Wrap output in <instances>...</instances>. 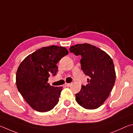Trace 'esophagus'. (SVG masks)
<instances>
[{
	"label": "esophagus",
	"mask_w": 133,
	"mask_h": 133,
	"mask_svg": "<svg viewBox=\"0 0 133 133\" xmlns=\"http://www.w3.org/2000/svg\"><path fill=\"white\" fill-rule=\"evenodd\" d=\"M71 85V83H65V86L67 87H69Z\"/></svg>",
	"instance_id": "1"
}]
</instances>
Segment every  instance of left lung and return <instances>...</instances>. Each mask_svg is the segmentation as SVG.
I'll list each match as a JSON object with an SVG mask.
<instances>
[{
    "mask_svg": "<svg viewBox=\"0 0 133 133\" xmlns=\"http://www.w3.org/2000/svg\"><path fill=\"white\" fill-rule=\"evenodd\" d=\"M69 51L81 56V69L89 77L88 84L82 85L80 92L75 94L76 101L85 109L98 108L115 85L116 72L112 59L104 51L89 44L72 45Z\"/></svg>",
    "mask_w": 133,
    "mask_h": 133,
    "instance_id": "8db88e82",
    "label": "left lung"
}]
</instances>
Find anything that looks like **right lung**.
<instances>
[{
	"instance_id": "1",
	"label": "right lung",
	"mask_w": 133,
	"mask_h": 133,
	"mask_svg": "<svg viewBox=\"0 0 133 133\" xmlns=\"http://www.w3.org/2000/svg\"><path fill=\"white\" fill-rule=\"evenodd\" d=\"M68 54L65 47L45 46L35 51L21 62L16 74L18 90L27 103L39 112H46L57 105L62 87H51L48 78L55 76L57 64Z\"/></svg>"
}]
</instances>
